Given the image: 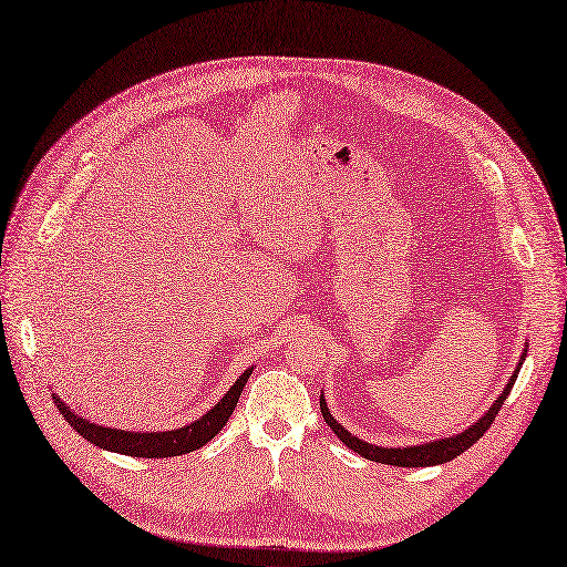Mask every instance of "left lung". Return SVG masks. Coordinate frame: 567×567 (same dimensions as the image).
<instances>
[{
    "label": "left lung",
    "mask_w": 567,
    "mask_h": 567,
    "mask_svg": "<svg viewBox=\"0 0 567 567\" xmlns=\"http://www.w3.org/2000/svg\"><path fill=\"white\" fill-rule=\"evenodd\" d=\"M527 352V350H525ZM523 352V354H525ZM518 371L520 367L516 369V373L511 375L508 385L504 388V392L496 398V402L489 406L487 414L480 419L475 425H471L466 433L461 435H454V437H447V440H440V442H427V444H421V447H404V450H385V447H375V444H369V442H362L357 440L354 435H350L346 427H342L331 414H329V406H326L323 402V394L319 400V406H321V416L323 421L331 425V431L340 437L342 444H348V447L352 452H357L359 456H364L369 461H379V463H388V466H400V468H423V466H437V463H447L452 458H456L458 454H463L466 450H471L473 444L483 437L487 433V427L494 423L496 414H499L502 406H504V400L508 398V392L513 388V383H516L518 379Z\"/></svg>",
    "instance_id": "left-lung-1"
}]
</instances>
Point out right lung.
Here are the masks:
<instances>
[{
  "label": "right lung",
  "mask_w": 567,
  "mask_h": 567,
  "mask_svg": "<svg viewBox=\"0 0 567 567\" xmlns=\"http://www.w3.org/2000/svg\"><path fill=\"white\" fill-rule=\"evenodd\" d=\"M248 379H250V369L244 371V375H238V381L231 385V390L203 419L188 423L186 427H179V431H165V433L115 431V427H104V425L84 421L82 416L75 414L73 409H68V404H63L56 394H54V404L61 411V416L73 425V431H78L84 440L96 444L101 450H111L127 456L167 458V456L188 454L203 447L205 442H210L234 414L236 402L241 398V390Z\"/></svg>",
  "instance_id": "obj_1"
}]
</instances>
